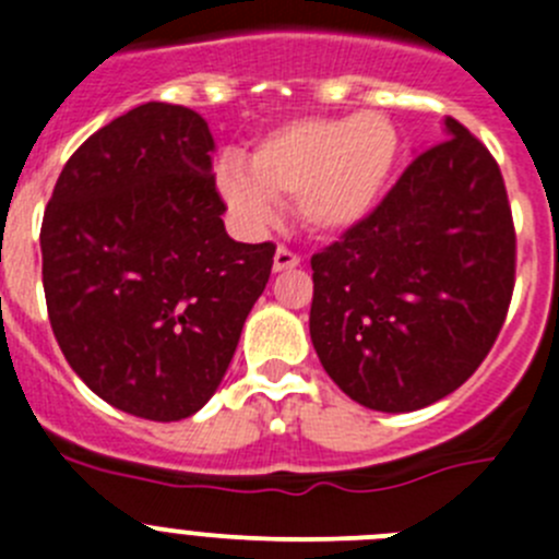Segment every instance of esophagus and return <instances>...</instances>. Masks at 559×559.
<instances>
[{"label": "esophagus", "mask_w": 559, "mask_h": 559, "mask_svg": "<svg viewBox=\"0 0 559 559\" xmlns=\"http://www.w3.org/2000/svg\"><path fill=\"white\" fill-rule=\"evenodd\" d=\"M296 265H301L299 254H294V252H290V249H285V247L276 249V252H274V271H276V274H283V271L296 269Z\"/></svg>", "instance_id": "34e87169"}]
</instances>
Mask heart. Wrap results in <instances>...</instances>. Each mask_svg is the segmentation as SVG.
Returning a JSON list of instances; mask_svg holds the SVG:
<instances>
[{"instance_id": "heart-1", "label": "heart", "mask_w": 559, "mask_h": 559, "mask_svg": "<svg viewBox=\"0 0 559 559\" xmlns=\"http://www.w3.org/2000/svg\"><path fill=\"white\" fill-rule=\"evenodd\" d=\"M401 156V134L381 111L301 117L254 142L249 167L236 156L216 167V191L238 227L263 230L288 197L301 225L340 236L379 205Z\"/></svg>"}]
</instances>
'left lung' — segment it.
<instances>
[{
	"label": "left lung",
	"instance_id": "1",
	"mask_svg": "<svg viewBox=\"0 0 559 559\" xmlns=\"http://www.w3.org/2000/svg\"><path fill=\"white\" fill-rule=\"evenodd\" d=\"M384 203L312 254L310 337L373 412H417L486 359L513 294L515 236L491 153L453 117Z\"/></svg>",
	"mask_w": 559,
	"mask_h": 559
}]
</instances>
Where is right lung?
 I'll return each mask as SVG.
<instances>
[{"instance_id": "1", "label": "right lung", "mask_w": 559, "mask_h": 559, "mask_svg": "<svg viewBox=\"0 0 559 559\" xmlns=\"http://www.w3.org/2000/svg\"><path fill=\"white\" fill-rule=\"evenodd\" d=\"M194 109L151 100L95 131L60 173L40 227L55 337L109 406L191 417L227 373L274 243L233 241Z\"/></svg>"}]
</instances>
